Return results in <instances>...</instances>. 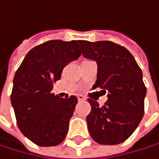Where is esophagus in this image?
I'll return each instance as SVG.
<instances>
[{"instance_id":"esophagus-1","label":"esophagus","mask_w":159,"mask_h":159,"mask_svg":"<svg viewBox=\"0 0 159 159\" xmlns=\"http://www.w3.org/2000/svg\"><path fill=\"white\" fill-rule=\"evenodd\" d=\"M78 99H79V101H83V100H85V98L82 95H78Z\"/></svg>"}]
</instances>
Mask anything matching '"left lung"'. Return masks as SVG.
Segmentation results:
<instances>
[{
    "mask_svg": "<svg viewBox=\"0 0 159 159\" xmlns=\"http://www.w3.org/2000/svg\"><path fill=\"white\" fill-rule=\"evenodd\" d=\"M82 55L97 61L98 76L93 87L104 89L108 100L99 106L88 98L91 112L86 121L92 139L102 145L125 141L144 115L146 87L142 72L133 55L112 42L80 41Z\"/></svg>",
    "mask_w": 159,
    "mask_h": 159,
    "instance_id": "1",
    "label": "left lung"
}]
</instances>
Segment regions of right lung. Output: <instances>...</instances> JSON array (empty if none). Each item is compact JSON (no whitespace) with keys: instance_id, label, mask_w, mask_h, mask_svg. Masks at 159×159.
Segmentation results:
<instances>
[{"instance_id":"add662e5","label":"right lung","mask_w":159,"mask_h":159,"mask_svg":"<svg viewBox=\"0 0 159 159\" xmlns=\"http://www.w3.org/2000/svg\"><path fill=\"white\" fill-rule=\"evenodd\" d=\"M81 55L80 41L46 42L31 49L13 80L11 104L20 132L42 147L63 141L78 98H61L52 93L64 66Z\"/></svg>"}]
</instances>
